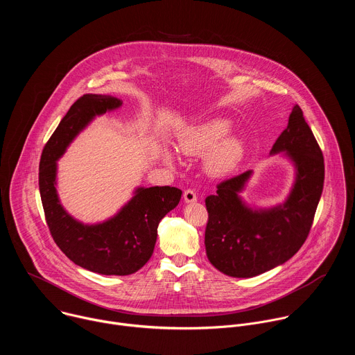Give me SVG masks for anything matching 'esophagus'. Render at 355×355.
Returning <instances> with one entry per match:
<instances>
[{
    "label": "esophagus",
    "instance_id": "obj_1",
    "mask_svg": "<svg viewBox=\"0 0 355 355\" xmlns=\"http://www.w3.org/2000/svg\"><path fill=\"white\" fill-rule=\"evenodd\" d=\"M196 199H198V196L193 189L189 188V189L184 191V200L187 202V204H192V202H196Z\"/></svg>",
    "mask_w": 355,
    "mask_h": 355
}]
</instances>
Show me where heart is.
<instances>
[{
  "label": "heart",
  "instance_id": "1",
  "mask_svg": "<svg viewBox=\"0 0 355 355\" xmlns=\"http://www.w3.org/2000/svg\"><path fill=\"white\" fill-rule=\"evenodd\" d=\"M232 129L229 119H209L187 129L178 137V148L188 156L207 157V170L214 175H223L232 171L243 156L244 144L236 136H227ZM167 162L173 160L170 153L164 155Z\"/></svg>",
  "mask_w": 355,
  "mask_h": 355
}]
</instances>
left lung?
Listing matches in <instances>:
<instances>
[{
    "label": "left lung",
    "mask_w": 355,
    "mask_h": 355,
    "mask_svg": "<svg viewBox=\"0 0 355 355\" xmlns=\"http://www.w3.org/2000/svg\"><path fill=\"white\" fill-rule=\"evenodd\" d=\"M286 151L296 181L286 202L268 211H252L239 196L251 171L216 185L205 199L207 256L220 272L250 278L288 261L309 236L324 182V159L299 105L271 153Z\"/></svg>",
    "instance_id": "8db88e82"
}]
</instances>
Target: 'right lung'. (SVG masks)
Returning <instances> with one entry per match:
<instances>
[{"mask_svg":"<svg viewBox=\"0 0 355 355\" xmlns=\"http://www.w3.org/2000/svg\"><path fill=\"white\" fill-rule=\"evenodd\" d=\"M121 105L122 101L111 95L80 96L44 144L39 163V189L50 234L74 264L103 275H129L148 261L159 223L178 205L182 193L167 185L139 188L116 216L92 226L74 220L62 208L55 188L56 160L95 115Z\"/></svg>","mask_w":355,"mask_h":355,"instance_id":"right-lung-1","label":"right lung"}]
</instances>
